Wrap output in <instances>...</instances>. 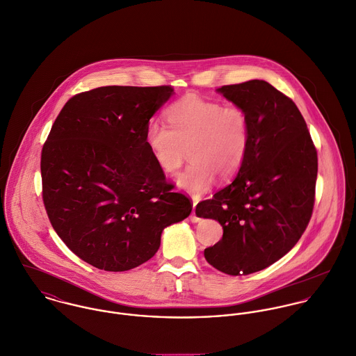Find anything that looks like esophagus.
I'll list each match as a JSON object with an SVG mask.
<instances>
[{
    "instance_id": "1",
    "label": "esophagus",
    "mask_w": 356,
    "mask_h": 356,
    "mask_svg": "<svg viewBox=\"0 0 356 356\" xmlns=\"http://www.w3.org/2000/svg\"><path fill=\"white\" fill-rule=\"evenodd\" d=\"M195 207H197V202H194L193 204V213H191V216H190V218H191V221L193 222H198V221H201V218L197 216V213H195Z\"/></svg>"
}]
</instances>
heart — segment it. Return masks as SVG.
Masks as SVG:
<instances>
[{"label":"heart","instance_id":"obj_1","mask_svg":"<svg viewBox=\"0 0 356 356\" xmlns=\"http://www.w3.org/2000/svg\"><path fill=\"white\" fill-rule=\"evenodd\" d=\"M166 120L169 127L151 122L144 139L165 173L177 172L191 158L176 179L180 188L200 197L216 176L227 180L239 172L250 145V120L241 106L188 95L166 110Z\"/></svg>","mask_w":356,"mask_h":356}]
</instances>
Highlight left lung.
<instances>
[{"label": "left lung", "instance_id": "8db88e82", "mask_svg": "<svg viewBox=\"0 0 356 356\" xmlns=\"http://www.w3.org/2000/svg\"><path fill=\"white\" fill-rule=\"evenodd\" d=\"M250 120V145L236 177L197 205L222 238L204 254L216 270L249 275L267 268L298 242L312 216L316 148L294 102L263 79L217 89Z\"/></svg>", "mask_w": 356, "mask_h": 356}]
</instances>
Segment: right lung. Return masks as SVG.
<instances>
[{"instance_id":"right-lung-1","label":"right lung","mask_w":356,"mask_h":356,"mask_svg":"<svg viewBox=\"0 0 356 356\" xmlns=\"http://www.w3.org/2000/svg\"><path fill=\"white\" fill-rule=\"evenodd\" d=\"M173 88L100 86L78 93L55 120L41 152L42 201L66 246L104 271L149 260L165 227L188 217L152 158L145 131Z\"/></svg>"}]
</instances>
